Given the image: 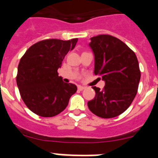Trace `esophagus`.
I'll return each instance as SVG.
<instances>
[{
	"instance_id": "esophagus-1",
	"label": "esophagus",
	"mask_w": 158,
	"mask_h": 158,
	"mask_svg": "<svg viewBox=\"0 0 158 158\" xmlns=\"http://www.w3.org/2000/svg\"><path fill=\"white\" fill-rule=\"evenodd\" d=\"M77 89H78V90H80V91H82V90H84V89H85V86L78 85L77 86Z\"/></svg>"
}]
</instances>
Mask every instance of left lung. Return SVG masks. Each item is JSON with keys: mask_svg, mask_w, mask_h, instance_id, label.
I'll list each match as a JSON object with an SVG mask.
<instances>
[{"mask_svg": "<svg viewBox=\"0 0 158 158\" xmlns=\"http://www.w3.org/2000/svg\"><path fill=\"white\" fill-rule=\"evenodd\" d=\"M90 40L94 73L100 75L105 86L102 90L92 87L96 96L88 107L101 118L116 117L127 109L136 96L141 78L139 62L135 52L114 36L100 35Z\"/></svg>", "mask_w": 158, "mask_h": 158, "instance_id": "left-lung-1", "label": "left lung"}]
</instances>
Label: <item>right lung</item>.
I'll return each mask as SVG.
<instances>
[{
  "instance_id": "add662e5",
  "label": "right lung",
  "mask_w": 158,
  "mask_h": 158,
  "mask_svg": "<svg viewBox=\"0 0 158 158\" xmlns=\"http://www.w3.org/2000/svg\"><path fill=\"white\" fill-rule=\"evenodd\" d=\"M78 39L63 41L46 40L29 47L19 61L16 84L29 109L42 117H52L65 110L77 92L73 84L58 76L64 58Z\"/></svg>"
}]
</instances>
